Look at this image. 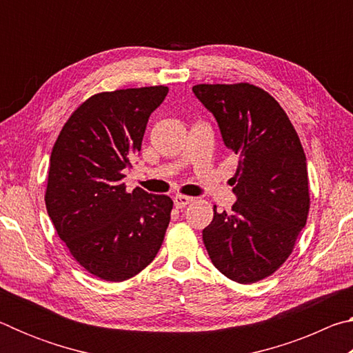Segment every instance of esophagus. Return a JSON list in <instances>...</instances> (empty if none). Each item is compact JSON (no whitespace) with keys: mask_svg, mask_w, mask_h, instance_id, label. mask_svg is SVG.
I'll return each mask as SVG.
<instances>
[{"mask_svg":"<svg viewBox=\"0 0 353 353\" xmlns=\"http://www.w3.org/2000/svg\"><path fill=\"white\" fill-rule=\"evenodd\" d=\"M190 202H193V198H190V196H183V194H177L174 198V205L177 208H183L187 207Z\"/></svg>","mask_w":353,"mask_h":353,"instance_id":"obj_1","label":"esophagus"}]
</instances>
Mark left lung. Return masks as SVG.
Listing matches in <instances>:
<instances>
[{
	"label": "left lung",
	"instance_id": "8db88e82",
	"mask_svg": "<svg viewBox=\"0 0 353 353\" xmlns=\"http://www.w3.org/2000/svg\"><path fill=\"white\" fill-rule=\"evenodd\" d=\"M224 145L240 159L230 212L202 230L214 268L238 283H255L283 265L310 210L307 157L288 115L270 93L248 82L198 83Z\"/></svg>",
	"mask_w": 353,
	"mask_h": 353
}]
</instances>
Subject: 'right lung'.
<instances>
[{"label": "right lung", "instance_id": "add662e5", "mask_svg": "<svg viewBox=\"0 0 353 353\" xmlns=\"http://www.w3.org/2000/svg\"><path fill=\"white\" fill-rule=\"evenodd\" d=\"M168 87L103 92L77 107L52 146L45 204L83 270L124 282L151 263L168 229L172 201L121 181L140 152L151 113Z\"/></svg>", "mask_w": 353, "mask_h": 353}]
</instances>
